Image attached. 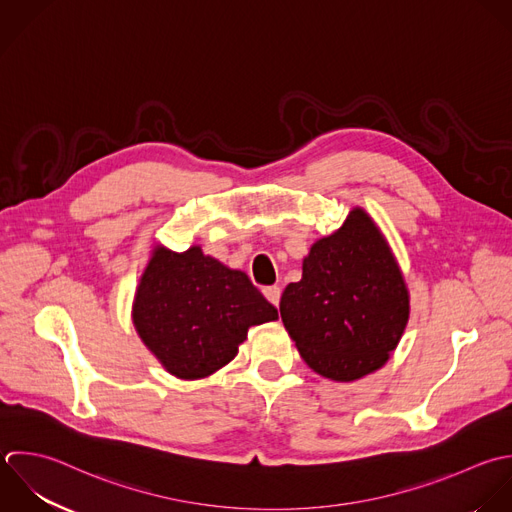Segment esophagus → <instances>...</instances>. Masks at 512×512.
<instances>
[{
    "label": "esophagus",
    "mask_w": 512,
    "mask_h": 512,
    "mask_svg": "<svg viewBox=\"0 0 512 512\" xmlns=\"http://www.w3.org/2000/svg\"><path fill=\"white\" fill-rule=\"evenodd\" d=\"M263 295L267 297V301L271 303V305H279V299H281V289L277 287V285H271V287H265L263 289Z\"/></svg>",
    "instance_id": "obj_1"
}]
</instances>
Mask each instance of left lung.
<instances>
[{"mask_svg": "<svg viewBox=\"0 0 512 512\" xmlns=\"http://www.w3.org/2000/svg\"><path fill=\"white\" fill-rule=\"evenodd\" d=\"M279 311L303 361L327 379L355 381L387 363L409 319V293L363 209L311 247Z\"/></svg>", "mask_w": 512, "mask_h": 512, "instance_id": "left-lung-1", "label": "left lung"}]
</instances>
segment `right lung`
Returning a JSON list of instances; mask_svg holds the SVG:
<instances>
[{
  "mask_svg": "<svg viewBox=\"0 0 512 512\" xmlns=\"http://www.w3.org/2000/svg\"><path fill=\"white\" fill-rule=\"evenodd\" d=\"M277 309L243 271L199 247L157 249L141 277L133 323L147 349L179 379H201L235 355L251 325L275 321Z\"/></svg>",
  "mask_w": 512,
  "mask_h": 512,
  "instance_id": "right-lung-1",
  "label": "right lung"
}]
</instances>
